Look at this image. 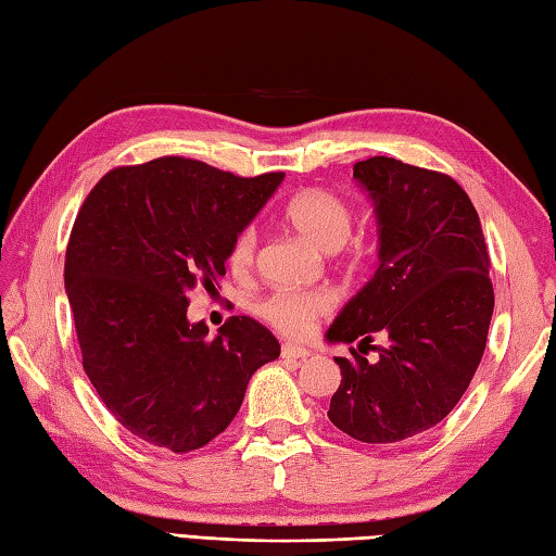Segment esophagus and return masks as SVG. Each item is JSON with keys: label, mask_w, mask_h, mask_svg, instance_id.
Instances as JSON below:
<instances>
[{"label": "esophagus", "mask_w": 556, "mask_h": 556, "mask_svg": "<svg viewBox=\"0 0 556 556\" xmlns=\"http://www.w3.org/2000/svg\"><path fill=\"white\" fill-rule=\"evenodd\" d=\"M308 356H311V351L305 346H299V344L281 346V358H287V361H305Z\"/></svg>", "instance_id": "1"}]
</instances>
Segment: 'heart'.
Returning a JSON list of instances; mask_svg holds the SVG:
<instances>
[{
	"label": "heart",
	"mask_w": 556,
	"mask_h": 556,
	"mask_svg": "<svg viewBox=\"0 0 556 556\" xmlns=\"http://www.w3.org/2000/svg\"><path fill=\"white\" fill-rule=\"evenodd\" d=\"M287 224L301 239L323 253H334L344 248L351 236V210L339 195L323 191V188H308L291 198L287 205ZM255 231L243 229L229 248V267L233 271H245L255 257ZM257 315L265 323L277 327L279 332L301 337L311 332V327L332 311V299L323 291L308 293H271V296L257 303Z\"/></svg>",
	"instance_id": "1"
}]
</instances>
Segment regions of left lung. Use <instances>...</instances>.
I'll use <instances>...</instances> for the list:
<instances>
[{
    "label": "left lung",
    "mask_w": 556,
    "mask_h": 556,
    "mask_svg": "<svg viewBox=\"0 0 556 556\" xmlns=\"http://www.w3.org/2000/svg\"><path fill=\"white\" fill-rule=\"evenodd\" d=\"M377 222V269L327 329L341 384L327 416L368 444L430 430L464 396L478 370L494 311L480 217L454 179L394 157L353 164ZM388 337L378 361L372 336Z\"/></svg>",
    "instance_id": "obj_1"
}]
</instances>
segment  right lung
Listing matches in <instances>:
<instances>
[{"label": "right lung", "mask_w": 556, "mask_h": 556, "mask_svg": "<svg viewBox=\"0 0 556 556\" xmlns=\"http://www.w3.org/2000/svg\"><path fill=\"white\" fill-rule=\"evenodd\" d=\"M285 174L253 179L184 157L102 176L71 231L64 287L83 370L128 432L169 452L205 446L239 413L279 341L253 317L217 337L188 320V293L227 275L231 241Z\"/></svg>", "instance_id": "add662e5"}]
</instances>
